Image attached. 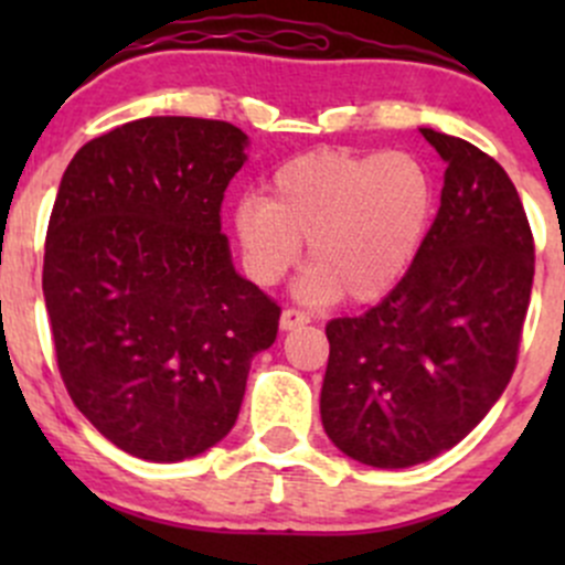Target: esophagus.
I'll return each instance as SVG.
<instances>
[{
  "instance_id": "34e87169",
  "label": "esophagus",
  "mask_w": 565,
  "mask_h": 565,
  "mask_svg": "<svg viewBox=\"0 0 565 565\" xmlns=\"http://www.w3.org/2000/svg\"><path fill=\"white\" fill-rule=\"evenodd\" d=\"M309 322H311L309 311L295 309V306H287V309L281 311V328L284 330H295V328H300V324H309Z\"/></svg>"
}]
</instances>
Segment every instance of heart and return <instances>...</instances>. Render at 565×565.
Instances as JSON below:
<instances>
[{
    "instance_id": "1",
    "label": "heart",
    "mask_w": 565,
    "mask_h": 565,
    "mask_svg": "<svg viewBox=\"0 0 565 565\" xmlns=\"http://www.w3.org/2000/svg\"><path fill=\"white\" fill-rule=\"evenodd\" d=\"M435 215V177L404 150H315L276 169L235 230L259 281H278L309 243L306 298L369 303L396 287Z\"/></svg>"
}]
</instances>
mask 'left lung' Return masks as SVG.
<instances>
[{
    "label": "left lung",
    "instance_id": "8db88e82",
    "mask_svg": "<svg viewBox=\"0 0 565 565\" xmlns=\"http://www.w3.org/2000/svg\"><path fill=\"white\" fill-rule=\"evenodd\" d=\"M420 134L448 163L435 224L377 306L324 328L322 426L372 467L420 465L481 424L516 369L533 289V232L503 167L457 136Z\"/></svg>",
    "mask_w": 565,
    "mask_h": 565
}]
</instances>
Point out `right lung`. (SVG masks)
<instances>
[{"label": "right lung", "mask_w": 565, "mask_h": 565, "mask_svg": "<svg viewBox=\"0 0 565 565\" xmlns=\"http://www.w3.org/2000/svg\"><path fill=\"white\" fill-rule=\"evenodd\" d=\"M224 119L145 117L87 141L45 232L60 377L122 451L180 461L224 440L281 306L235 273L221 204L246 161Z\"/></svg>", "instance_id": "right-lung-1"}]
</instances>
